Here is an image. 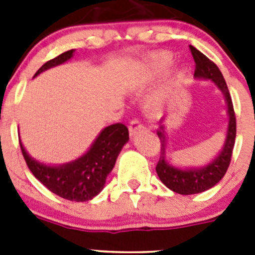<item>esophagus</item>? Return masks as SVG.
<instances>
[{
    "mask_svg": "<svg viewBox=\"0 0 255 255\" xmlns=\"http://www.w3.org/2000/svg\"><path fill=\"white\" fill-rule=\"evenodd\" d=\"M141 129H144V125L138 120V119H134V120L130 121V124H129L130 134L134 135L135 132L139 131V130H141Z\"/></svg>",
    "mask_w": 255,
    "mask_h": 255,
    "instance_id": "34e87169",
    "label": "esophagus"
}]
</instances>
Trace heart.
<instances>
[{
    "instance_id": "b5f03b06",
    "label": "heart",
    "mask_w": 255,
    "mask_h": 255,
    "mask_svg": "<svg viewBox=\"0 0 255 255\" xmlns=\"http://www.w3.org/2000/svg\"><path fill=\"white\" fill-rule=\"evenodd\" d=\"M171 62V55L168 52H157L150 57V66L154 70H162L167 67Z\"/></svg>"
}]
</instances>
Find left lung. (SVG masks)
<instances>
[{"instance_id": "obj_1", "label": "left lung", "mask_w": 255, "mask_h": 255, "mask_svg": "<svg viewBox=\"0 0 255 255\" xmlns=\"http://www.w3.org/2000/svg\"><path fill=\"white\" fill-rule=\"evenodd\" d=\"M191 55L195 62V78L211 79L215 82L216 85L220 88L222 93L225 94L227 102V112H229V129H227L226 141L222 152L216 157L215 161L211 162L208 166L203 168H197V170H180V168L173 167L166 162L164 157V149H166V135H164V126L159 125V129L157 131L159 140H161V155H159L158 163L155 166L157 175L163 182L164 185L171 189L175 193H179L182 195H190L202 193L213 186L225 176L227 168L231 162L233 157L234 145H235L236 138V116L234 111V105L231 96H230L229 88L224 76L221 74L220 69L213 61L209 60L206 55L198 51L195 47L189 46Z\"/></svg>"}]
</instances>
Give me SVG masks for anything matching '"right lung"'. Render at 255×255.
Listing matches in <instances>:
<instances>
[{"instance_id":"add662e5","label":"right lung","mask_w":255,"mask_h":255,"mask_svg":"<svg viewBox=\"0 0 255 255\" xmlns=\"http://www.w3.org/2000/svg\"><path fill=\"white\" fill-rule=\"evenodd\" d=\"M73 53L74 49H70L47 61L35 73V76L49 67L70 60ZM128 140V128L124 124H114L102 130L91 149L83 157L56 167L46 166L31 158L22 147L21 141L20 149L29 170L49 191L71 202H87L100 194L105 186L106 177L114 168L117 155Z\"/></svg>"}]
</instances>
